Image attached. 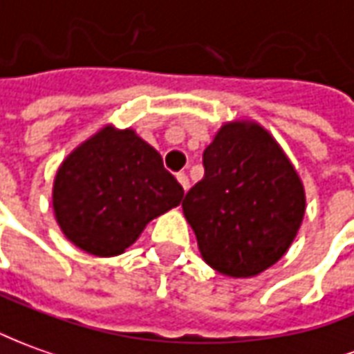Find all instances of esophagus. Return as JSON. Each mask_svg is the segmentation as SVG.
I'll return each mask as SVG.
<instances>
[{
    "label": "esophagus",
    "mask_w": 354,
    "mask_h": 354,
    "mask_svg": "<svg viewBox=\"0 0 354 354\" xmlns=\"http://www.w3.org/2000/svg\"><path fill=\"white\" fill-rule=\"evenodd\" d=\"M177 181L181 183V187L185 191L189 189V177H187V173H177Z\"/></svg>",
    "instance_id": "obj_1"
}]
</instances>
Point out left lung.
<instances>
[{
	"label": "left lung",
	"instance_id": "8db88e82",
	"mask_svg": "<svg viewBox=\"0 0 354 354\" xmlns=\"http://www.w3.org/2000/svg\"><path fill=\"white\" fill-rule=\"evenodd\" d=\"M202 163V181L183 201L202 258L223 275H258L297 237L303 183L272 135L250 121L221 127Z\"/></svg>",
	"mask_w": 354,
	"mask_h": 354
}]
</instances>
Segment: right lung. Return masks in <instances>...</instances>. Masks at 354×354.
<instances>
[{"mask_svg":"<svg viewBox=\"0 0 354 354\" xmlns=\"http://www.w3.org/2000/svg\"><path fill=\"white\" fill-rule=\"evenodd\" d=\"M183 187L135 131L104 127L61 163L53 212L61 231L88 254L125 252L146 223L179 206Z\"/></svg>","mask_w":354,"mask_h":354,"instance_id":"obj_1","label":"right lung"}]
</instances>
